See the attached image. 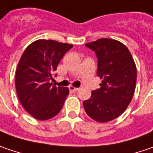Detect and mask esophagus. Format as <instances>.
I'll list each match as a JSON object with an SVG mask.
<instances>
[{"mask_svg": "<svg viewBox=\"0 0 153 153\" xmlns=\"http://www.w3.org/2000/svg\"><path fill=\"white\" fill-rule=\"evenodd\" d=\"M69 89L71 90V91H73V92H77L79 88H78V87H74V86H72V85H70L69 86Z\"/></svg>", "mask_w": 153, "mask_h": 153, "instance_id": "obj_1", "label": "esophagus"}]
</instances>
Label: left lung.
I'll list each match as a JSON object with an SVG mask.
<instances>
[{
    "mask_svg": "<svg viewBox=\"0 0 153 153\" xmlns=\"http://www.w3.org/2000/svg\"><path fill=\"white\" fill-rule=\"evenodd\" d=\"M85 46L98 59L97 75L102 81L83 102L87 115L100 123L111 121L126 111L135 92L137 68L128 48L112 39H100Z\"/></svg>",
    "mask_w": 153,
    "mask_h": 153,
    "instance_id": "8db88e82",
    "label": "left lung"
}]
</instances>
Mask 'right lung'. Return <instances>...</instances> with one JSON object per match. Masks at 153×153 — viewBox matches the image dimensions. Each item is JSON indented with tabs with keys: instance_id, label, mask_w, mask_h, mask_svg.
I'll use <instances>...</instances> for the list:
<instances>
[{
	"instance_id": "obj_1",
	"label": "right lung",
	"mask_w": 153,
	"mask_h": 153,
	"mask_svg": "<svg viewBox=\"0 0 153 153\" xmlns=\"http://www.w3.org/2000/svg\"><path fill=\"white\" fill-rule=\"evenodd\" d=\"M73 45L53 40H38L22 53L15 71V88L24 109L39 120H47L61 110L68 87L55 86L53 72Z\"/></svg>"
}]
</instances>
